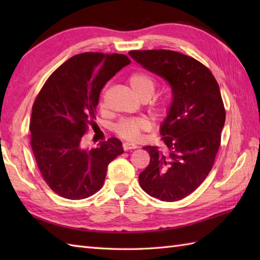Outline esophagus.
<instances>
[{
  "instance_id": "esophagus-1",
  "label": "esophagus",
  "mask_w": 260,
  "mask_h": 260,
  "mask_svg": "<svg viewBox=\"0 0 260 260\" xmlns=\"http://www.w3.org/2000/svg\"><path fill=\"white\" fill-rule=\"evenodd\" d=\"M123 147L125 151H128V150H134V148H137V145L134 144V143H129V142H125L123 144Z\"/></svg>"
}]
</instances>
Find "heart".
<instances>
[{
    "label": "heart",
    "mask_w": 260,
    "mask_h": 260,
    "mask_svg": "<svg viewBox=\"0 0 260 260\" xmlns=\"http://www.w3.org/2000/svg\"><path fill=\"white\" fill-rule=\"evenodd\" d=\"M128 84L135 95L140 99L143 97H152L155 90V82L152 77L143 73H134L128 77ZM151 123L145 118H127L121 119L115 126V132L120 137L128 141L139 140L142 132L148 131Z\"/></svg>",
    "instance_id": "heart-1"
}]
</instances>
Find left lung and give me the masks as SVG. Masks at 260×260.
Here are the masks:
<instances>
[{
	"label": "left lung",
	"instance_id": "1",
	"mask_svg": "<svg viewBox=\"0 0 260 260\" xmlns=\"http://www.w3.org/2000/svg\"><path fill=\"white\" fill-rule=\"evenodd\" d=\"M137 63L168 82L172 101L159 129L169 152L145 146L150 164L140 173L147 194L172 202L189 196L212 169L225 112L219 85L206 66L172 50L128 52Z\"/></svg>",
	"mask_w": 260,
	"mask_h": 260
}]
</instances>
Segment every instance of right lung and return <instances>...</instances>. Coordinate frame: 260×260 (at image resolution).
Wrapping results in <instances>:
<instances>
[{"instance_id":"add662e5","label":"right lung","mask_w":260,"mask_h":260,"mask_svg":"<svg viewBox=\"0 0 260 260\" xmlns=\"http://www.w3.org/2000/svg\"><path fill=\"white\" fill-rule=\"evenodd\" d=\"M125 54L84 52L68 59L46 81L32 107L31 146L50 189L70 200L102 189L108 164L124 152L112 137L96 148L81 147L103 87L129 64Z\"/></svg>"}]
</instances>
